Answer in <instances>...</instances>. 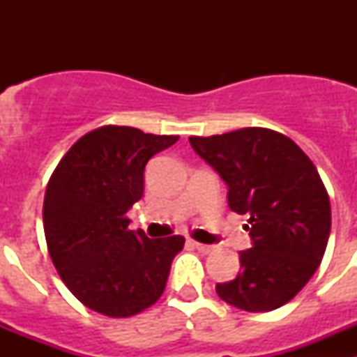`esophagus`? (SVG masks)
<instances>
[{
    "mask_svg": "<svg viewBox=\"0 0 357 357\" xmlns=\"http://www.w3.org/2000/svg\"><path fill=\"white\" fill-rule=\"evenodd\" d=\"M191 245H193L197 250H200L202 254H209V252H213L214 247H211V245H204V243H198V241H191Z\"/></svg>",
    "mask_w": 357,
    "mask_h": 357,
    "instance_id": "esophagus-1",
    "label": "esophagus"
}]
</instances>
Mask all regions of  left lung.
I'll list each match as a JSON object with an SVG mask.
<instances>
[{
	"instance_id": "obj_1",
	"label": "left lung",
	"mask_w": 357,
	"mask_h": 357,
	"mask_svg": "<svg viewBox=\"0 0 357 357\" xmlns=\"http://www.w3.org/2000/svg\"><path fill=\"white\" fill-rule=\"evenodd\" d=\"M229 188V207L248 214L252 248L239 252L241 272L218 282L234 307L261 313L284 305L317 272L331 232V204L314 164L289 137L241 128L189 137Z\"/></svg>"
}]
</instances>
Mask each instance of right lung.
<instances>
[{"label":"right lung","instance_id":"1","mask_svg":"<svg viewBox=\"0 0 357 357\" xmlns=\"http://www.w3.org/2000/svg\"><path fill=\"white\" fill-rule=\"evenodd\" d=\"M178 135L107 125L69 148L53 172L43 207L44 236L56 272L89 309L112 318L159 301L182 236L146 238L128 229V209L144 191V166Z\"/></svg>","mask_w":357,"mask_h":357}]
</instances>
